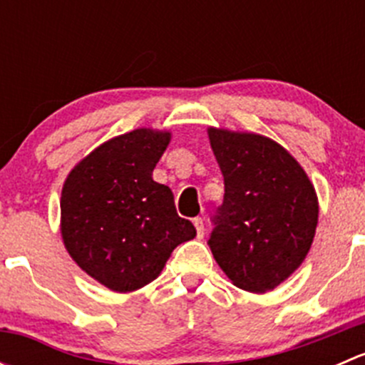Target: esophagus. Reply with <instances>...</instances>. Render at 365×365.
Segmentation results:
<instances>
[{"label": "esophagus", "mask_w": 365, "mask_h": 365, "mask_svg": "<svg viewBox=\"0 0 365 365\" xmlns=\"http://www.w3.org/2000/svg\"><path fill=\"white\" fill-rule=\"evenodd\" d=\"M192 222H194V227H196V231H197V238H203V235H205L203 219H201V217H196V219H194Z\"/></svg>", "instance_id": "34e87169"}]
</instances>
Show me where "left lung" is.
<instances>
[{
    "label": "left lung",
    "mask_w": 365,
    "mask_h": 365,
    "mask_svg": "<svg viewBox=\"0 0 365 365\" xmlns=\"http://www.w3.org/2000/svg\"><path fill=\"white\" fill-rule=\"evenodd\" d=\"M224 203L208 244L230 281L267 293L304 263L318 226V196L284 146L254 132L208 127Z\"/></svg>",
    "instance_id": "left-lung-1"
}]
</instances>
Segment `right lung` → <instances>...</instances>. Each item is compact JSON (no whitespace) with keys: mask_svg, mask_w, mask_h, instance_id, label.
<instances>
[{"mask_svg":"<svg viewBox=\"0 0 365 365\" xmlns=\"http://www.w3.org/2000/svg\"><path fill=\"white\" fill-rule=\"evenodd\" d=\"M171 132L135 128L81 159L61 189L60 233L77 267L116 293H130L160 275L175 247L196 237L176 213L168 185L153 169Z\"/></svg>","mask_w":365,"mask_h":365,"instance_id":"1","label":"right lung"}]
</instances>
